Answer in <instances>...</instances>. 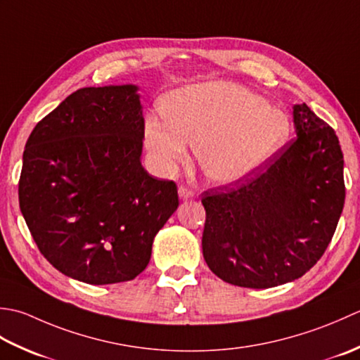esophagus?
Wrapping results in <instances>:
<instances>
[{"label": "esophagus", "mask_w": 360, "mask_h": 360, "mask_svg": "<svg viewBox=\"0 0 360 360\" xmlns=\"http://www.w3.org/2000/svg\"><path fill=\"white\" fill-rule=\"evenodd\" d=\"M179 195L181 197V199H191V197L194 195V191L186 185H180L179 186Z\"/></svg>", "instance_id": "1"}]
</instances>
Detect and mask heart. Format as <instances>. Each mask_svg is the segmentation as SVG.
I'll list each match as a JSON object with an SVG mask.
<instances>
[{
    "mask_svg": "<svg viewBox=\"0 0 360 360\" xmlns=\"http://www.w3.org/2000/svg\"><path fill=\"white\" fill-rule=\"evenodd\" d=\"M166 121L148 118L144 138L160 167L171 171L195 148L202 172L219 185L247 179L272 160L289 136V120L259 94L231 82H205L172 91Z\"/></svg>",
    "mask_w": 360,
    "mask_h": 360,
    "instance_id": "b5f03b06",
    "label": "heart"
}]
</instances>
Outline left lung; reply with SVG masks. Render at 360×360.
Returning a JSON list of instances; mask_svg holds the SVG:
<instances>
[{
	"label": "left lung",
	"mask_w": 360,
	"mask_h": 360,
	"mask_svg": "<svg viewBox=\"0 0 360 360\" xmlns=\"http://www.w3.org/2000/svg\"><path fill=\"white\" fill-rule=\"evenodd\" d=\"M297 138L264 169L205 191L202 250L211 272L240 288L269 289L303 276L323 256L345 203L335 131L293 105Z\"/></svg>",
	"instance_id": "left-lung-1"
}]
</instances>
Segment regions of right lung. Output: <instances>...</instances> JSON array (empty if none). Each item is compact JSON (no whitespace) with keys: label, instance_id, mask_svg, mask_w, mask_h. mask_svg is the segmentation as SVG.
<instances>
[{"label":"right lung","instance_id":"right-lung-1","mask_svg":"<svg viewBox=\"0 0 360 360\" xmlns=\"http://www.w3.org/2000/svg\"><path fill=\"white\" fill-rule=\"evenodd\" d=\"M136 85L80 88L29 135L18 200L40 253L88 284L130 281L179 207L177 185L141 166Z\"/></svg>","mask_w":360,"mask_h":360}]
</instances>
